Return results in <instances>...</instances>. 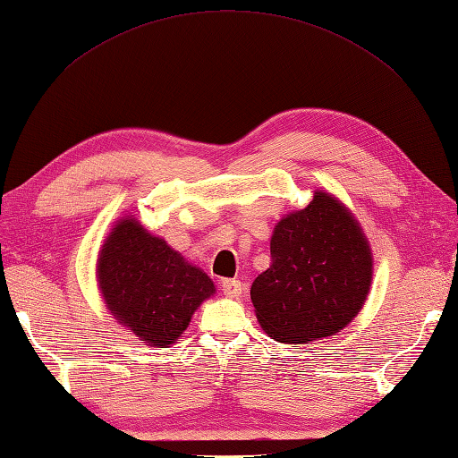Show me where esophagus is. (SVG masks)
Returning a JSON list of instances; mask_svg holds the SVG:
<instances>
[{"label":"esophagus","mask_w":458,"mask_h":458,"mask_svg":"<svg viewBox=\"0 0 458 458\" xmlns=\"http://www.w3.org/2000/svg\"><path fill=\"white\" fill-rule=\"evenodd\" d=\"M221 290L227 298H237L242 292V284H241V280H235V278H225L221 282Z\"/></svg>","instance_id":"esophagus-1"}]
</instances>
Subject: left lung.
I'll return each instance as SVG.
<instances>
[{
    "label": "left lung",
    "mask_w": 458,
    "mask_h": 458,
    "mask_svg": "<svg viewBox=\"0 0 458 458\" xmlns=\"http://www.w3.org/2000/svg\"><path fill=\"white\" fill-rule=\"evenodd\" d=\"M270 268L250 286L259 323L280 343L341 331L362 308L372 257L359 223L325 191L284 217L270 241Z\"/></svg>",
    "instance_id": "8db88e82"
}]
</instances>
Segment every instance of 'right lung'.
<instances>
[{"label": "right lung", "mask_w": 458, "mask_h": 458, "mask_svg": "<svg viewBox=\"0 0 458 458\" xmlns=\"http://www.w3.org/2000/svg\"><path fill=\"white\" fill-rule=\"evenodd\" d=\"M107 310L140 341L165 349L216 292L211 278L135 219L119 221L98 260Z\"/></svg>", "instance_id": "add662e5"}]
</instances>
